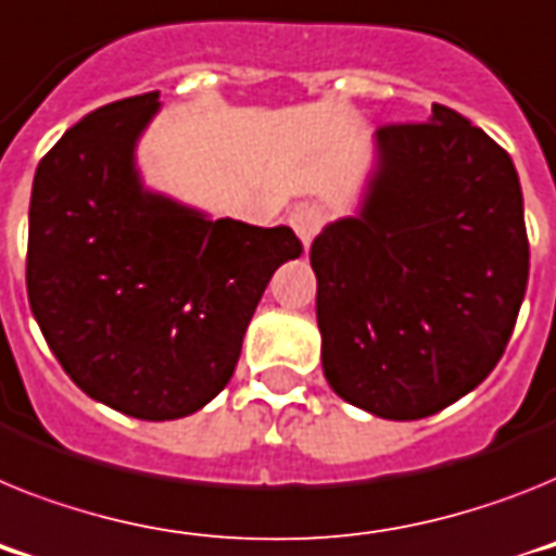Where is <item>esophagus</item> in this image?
<instances>
[{"instance_id":"34e87169","label":"esophagus","mask_w":556,"mask_h":556,"mask_svg":"<svg viewBox=\"0 0 556 556\" xmlns=\"http://www.w3.org/2000/svg\"><path fill=\"white\" fill-rule=\"evenodd\" d=\"M321 223H325V212H321L319 206H300V208H293L291 214L293 231H296V237H300L305 249H311L314 237L319 235Z\"/></svg>"}]
</instances>
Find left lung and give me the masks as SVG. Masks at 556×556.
I'll use <instances>...</instances> for the list:
<instances>
[{
    "label": "left lung",
    "instance_id": "1",
    "mask_svg": "<svg viewBox=\"0 0 556 556\" xmlns=\"http://www.w3.org/2000/svg\"><path fill=\"white\" fill-rule=\"evenodd\" d=\"M356 214L311 245L321 370L370 415L415 421L501 362L529 282L523 191L506 149L450 106L381 127Z\"/></svg>",
    "mask_w": 556,
    "mask_h": 556
}]
</instances>
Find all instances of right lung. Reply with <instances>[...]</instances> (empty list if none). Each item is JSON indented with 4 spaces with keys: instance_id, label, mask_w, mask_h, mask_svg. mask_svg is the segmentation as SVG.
Instances as JSON below:
<instances>
[{
    "instance_id": "1",
    "label": "right lung",
    "mask_w": 556,
    "mask_h": 556,
    "mask_svg": "<svg viewBox=\"0 0 556 556\" xmlns=\"http://www.w3.org/2000/svg\"><path fill=\"white\" fill-rule=\"evenodd\" d=\"M157 110V92L101 106L41 157L27 300L90 399L141 421H175L235 376L274 270L302 242L288 226L214 220L147 189L135 149Z\"/></svg>"
}]
</instances>
